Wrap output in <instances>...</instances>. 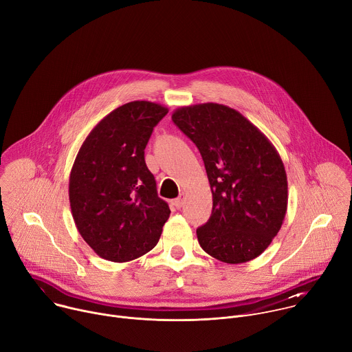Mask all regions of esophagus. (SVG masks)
Instances as JSON below:
<instances>
[{
	"label": "esophagus",
	"instance_id": "34e87169",
	"mask_svg": "<svg viewBox=\"0 0 352 352\" xmlns=\"http://www.w3.org/2000/svg\"><path fill=\"white\" fill-rule=\"evenodd\" d=\"M182 204H184V193H181V195H179V197H177V199L174 200V206H175V209H181V208H182Z\"/></svg>",
	"mask_w": 352,
	"mask_h": 352
}]
</instances>
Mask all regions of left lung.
Wrapping results in <instances>:
<instances>
[{
    "label": "left lung",
    "instance_id": "8db88e82",
    "mask_svg": "<svg viewBox=\"0 0 352 352\" xmlns=\"http://www.w3.org/2000/svg\"><path fill=\"white\" fill-rule=\"evenodd\" d=\"M173 121L202 155L213 195L212 216L196 230L200 246L230 265L258 258L280 231L288 204L287 174L276 147L224 104L179 107Z\"/></svg>",
    "mask_w": 352,
    "mask_h": 352
}]
</instances>
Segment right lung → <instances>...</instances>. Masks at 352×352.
Instances as JSON below:
<instances>
[{"label": "right lung", "mask_w": 352, "mask_h": 352, "mask_svg": "<svg viewBox=\"0 0 352 352\" xmlns=\"http://www.w3.org/2000/svg\"><path fill=\"white\" fill-rule=\"evenodd\" d=\"M168 109L144 100L100 121L82 143L69 174L75 226L94 252L129 262L152 250L170 217L144 163V147Z\"/></svg>", "instance_id": "1"}]
</instances>
